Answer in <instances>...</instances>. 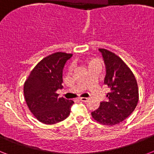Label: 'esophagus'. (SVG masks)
Returning a JSON list of instances; mask_svg holds the SVG:
<instances>
[{"mask_svg":"<svg viewBox=\"0 0 154 154\" xmlns=\"http://www.w3.org/2000/svg\"><path fill=\"white\" fill-rule=\"evenodd\" d=\"M78 100L81 101H83V102H85V101H87L88 98H86V97H80V98H78Z\"/></svg>","mask_w":154,"mask_h":154,"instance_id":"34e87169","label":"esophagus"}]
</instances>
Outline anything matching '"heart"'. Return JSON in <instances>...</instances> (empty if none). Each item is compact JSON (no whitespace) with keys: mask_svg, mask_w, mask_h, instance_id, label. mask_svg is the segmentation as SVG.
Returning a JSON list of instances; mask_svg holds the SVG:
<instances>
[{"mask_svg":"<svg viewBox=\"0 0 154 154\" xmlns=\"http://www.w3.org/2000/svg\"><path fill=\"white\" fill-rule=\"evenodd\" d=\"M85 65H86V67L88 68V69H91L94 67H101V61L97 59V58L94 57H88L86 59H85L84 60ZM69 71L71 70V68H69Z\"/></svg>","mask_w":154,"mask_h":154,"instance_id":"obj_1","label":"heart"}]
</instances>
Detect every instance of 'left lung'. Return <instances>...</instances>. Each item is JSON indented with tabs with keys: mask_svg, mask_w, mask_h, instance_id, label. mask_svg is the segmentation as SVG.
Masks as SVG:
<instances>
[{
	"mask_svg": "<svg viewBox=\"0 0 154 154\" xmlns=\"http://www.w3.org/2000/svg\"><path fill=\"white\" fill-rule=\"evenodd\" d=\"M104 58L106 75L104 83L110 89L108 100L91 112L100 124L115 125L126 119L135 109L139 99L138 86L131 69L117 55L105 49H99Z\"/></svg>",
	"mask_w": 154,
	"mask_h": 154,
	"instance_id": "left-lung-1",
	"label": "left lung"
}]
</instances>
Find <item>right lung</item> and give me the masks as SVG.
<instances>
[{"label":"right lung","mask_w":154,"mask_h":154,"mask_svg":"<svg viewBox=\"0 0 154 154\" xmlns=\"http://www.w3.org/2000/svg\"><path fill=\"white\" fill-rule=\"evenodd\" d=\"M71 53H53L43 58L31 71L24 84V96L30 112L39 122L53 125L69 117L72 100L59 97L62 88V72Z\"/></svg>","instance_id":"1"}]
</instances>
